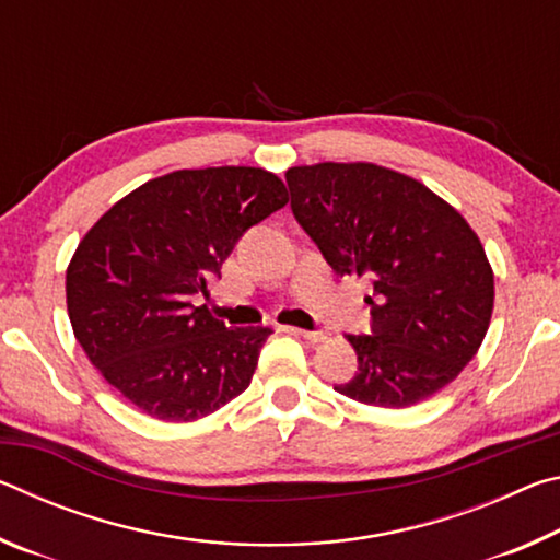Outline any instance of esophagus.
<instances>
[{"instance_id": "obj_1", "label": "esophagus", "mask_w": 560, "mask_h": 560, "mask_svg": "<svg viewBox=\"0 0 560 560\" xmlns=\"http://www.w3.org/2000/svg\"><path fill=\"white\" fill-rule=\"evenodd\" d=\"M289 334H293V336H301V338H306L308 343H324V340H328V334L326 330H303V328H287Z\"/></svg>"}]
</instances>
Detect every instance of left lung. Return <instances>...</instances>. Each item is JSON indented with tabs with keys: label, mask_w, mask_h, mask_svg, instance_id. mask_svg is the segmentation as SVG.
<instances>
[{
	"label": "left lung",
	"mask_w": 560,
	"mask_h": 560,
	"mask_svg": "<svg viewBox=\"0 0 560 560\" xmlns=\"http://www.w3.org/2000/svg\"><path fill=\"white\" fill-rule=\"evenodd\" d=\"M291 210L340 277L371 283L373 336H348L358 373L340 395L402 410L477 355L494 271L467 220L420 179L375 163L287 170Z\"/></svg>",
	"instance_id": "obj_1"
}]
</instances>
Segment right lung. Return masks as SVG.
Here are the masks:
<instances>
[{
  "label": "right lung",
  "mask_w": 560,
  "mask_h": 560,
  "mask_svg": "<svg viewBox=\"0 0 560 560\" xmlns=\"http://www.w3.org/2000/svg\"><path fill=\"white\" fill-rule=\"evenodd\" d=\"M289 202L264 167L175 170L118 200L66 269L73 336L106 383L155 420L195 422L242 395L273 334L226 328L210 293L240 236Z\"/></svg>",
  "instance_id": "add662e5"
}]
</instances>
